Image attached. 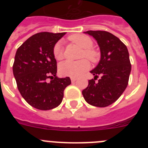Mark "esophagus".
I'll return each mask as SVG.
<instances>
[{
    "mask_svg": "<svg viewBox=\"0 0 148 148\" xmlns=\"http://www.w3.org/2000/svg\"><path fill=\"white\" fill-rule=\"evenodd\" d=\"M75 81H76V78H71V82H73V83H74Z\"/></svg>",
    "mask_w": 148,
    "mask_h": 148,
    "instance_id": "34e87169",
    "label": "esophagus"
}]
</instances>
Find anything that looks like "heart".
Returning <instances> with one entry per match:
<instances>
[{
    "label": "heart",
    "instance_id": "b5f03b06",
    "mask_svg": "<svg viewBox=\"0 0 148 148\" xmlns=\"http://www.w3.org/2000/svg\"><path fill=\"white\" fill-rule=\"evenodd\" d=\"M69 40L80 47L83 48L81 53V58H87L92 62H96L99 60V53L92 47L93 41L87 35L75 34L69 37ZM53 56L57 60L64 58V49L61 42H57L53 47ZM90 68V63L87 59H82L78 61H65L59 65V73L64 76L73 78L80 76Z\"/></svg>",
    "mask_w": 148,
    "mask_h": 148
}]
</instances>
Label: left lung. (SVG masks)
I'll use <instances>...</instances> for the list:
<instances>
[{
	"instance_id": "8db88e82",
	"label": "left lung",
	"mask_w": 148,
	"mask_h": 148,
	"mask_svg": "<svg viewBox=\"0 0 148 148\" xmlns=\"http://www.w3.org/2000/svg\"><path fill=\"white\" fill-rule=\"evenodd\" d=\"M96 40L101 52L98 65L90 73L94 78L82 95L88 104L104 108L114 103L121 95L128 84L131 71L129 53L125 44L119 38L106 31H87ZM100 75L98 82L95 80Z\"/></svg>"
}]
</instances>
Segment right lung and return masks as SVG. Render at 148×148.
Returning <instances> with one entry per match:
<instances>
[{"mask_svg": "<svg viewBox=\"0 0 148 148\" xmlns=\"http://www.w3.org/2000/svg\"><path fill=\"white\" fill-rule=\"evenodd\" d=\"M65 34L39 32L17 49L12 70L18 89L26 101L36 109L48 110L58 107L64 89L71 84L69 77L56 76L57 62L53 56L55 44Z\"/></svg>", "mask_w": 148, "mask_h": 148, "instance_id": "add662e5", "label": "right lung"}]
</instances>
